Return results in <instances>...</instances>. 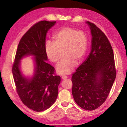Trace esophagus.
I'll return each instance as SVG.
<instances>
[{
  "label": "esophagus",
  "instance_id": "esophagus-1",
  "mask_svg": "<svg viewBox=\"0 0 127 127\" xmlns=\"http://www.w3.org/2000/svg\"><path fill=\"white\" fill-rule=\"evenodd\" d=\"M62 78L63 79H66L68 78V77L65 76H62Z\"/></svg>",
  "mask_w": 127,
  "mask_h": 127
}]
</instances>
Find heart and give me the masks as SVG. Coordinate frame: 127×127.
Listing matches in <instances>:
<instances>
[{"label":"heart","instance_id":"1","mask_svg":"<svg viewBox=\"0 0 127 127\" xmlns=\"http://www.w3.org/2000/svg\"><path fill=\"white\" fill-rule=\"evenodd\" d=\"M53 42L45 44V51L49 61L57 63L59 59V51H63L64 58L56 66L59 74L71 73L77 63L84 59L88 48V39L84 32L73 28L64 27L53 35Z\"/></svg>","mask_w":127,"mask_h":127}]
</instances>
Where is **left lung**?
Segmentation results:
<instances>
[{"label":"left lung","instance_id":"1","mask_svg":"<svg viewBox=\"0 0 127 127\" xmlns=\"http://www.w3.org/2000/svg\"><path fill=\"white\" fill-rule=\"evenodd\" d=\"M92 39L87 59L72 75V95L77 105L94 110L106 100L116 77L114 53L109 40L94 23L86 22Z\"/></svg>","mask_w":127,"mask_h":127}]
</instances>
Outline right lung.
Wrapping results in <instances>:
<instances>
[{
	"mask_svg": "<svg viewBox=\"0 0 127 127\" xmlns=\"http://www.w3.org/2000/svg\"><path fill=\"white\" fill-rule=\"evenodd\" d=\"M56 22L42 21L34 25L21 38L17 48L12 73L17 92L27 107L42 111L55 102L58 94L61 77L54 75L55 69L47 63L45 51L47 32ZM33 56L34 72L32 76H25L20 69V61Z\"/></svg>",
	"mask_w": 127,
	"mask_h": 127,
	"instance_id": "obj_1",
	"label": "right lung"
}]
</instances>
